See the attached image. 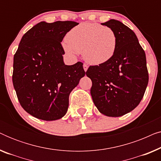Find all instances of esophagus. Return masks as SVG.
I'll return each instance as SVG.
<instances>
[{
	"label": "esophagus",
	"instance_id": "1",
	"mask_svg": "<svg viewBox=\"0 0 161 161\" xmlns=\"http://www.w3.org/2000/svg\"><path fill=\"white\" fill-rule=\"evenodd\" d=\"M83 69H84L85 72H86L88 69V65L86 64H83Z\"/></svg>",
	"mask_w": 161,
	"mask_h": 161
}]
</instances>
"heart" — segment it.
I'll use <instances>...</instances> for the list:
<instances>
[{
  "label": "heart",
  "mask_w": 161,
  "mask_h": 161,
  "mask_svg": "<svg viewBox=\"0 0 161 161\" xmlns=\"http://www.w3.org/2000/svg\"><path fill=\"white\" fill-rule=\"evenodd\" d=\"M117 45V36L112 28L99 23H82L67 33L63 48L68 56L74 57L82 52L86 61L100 65L113 58Z\"/></svg>",
  "instance_id": "heart-1"
}]
</instances>
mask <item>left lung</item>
I'll use <instances>...</instances> for the list:
<instances>
[{"label": "left lung", "mask_w": 161, "mask_h": 161, "mask_svg": "<svg viewBox=\"0 0 161 161\" xmlns=\"http://www.w3.org/2000/svg\"><path fill=\"white\" fill-rule=\"evenodd\" d=\"M101 24L116 32L117 49L111 60L90 66L86 74L92 81L90 92L99 111L118 117L133 111L144 97L149 81L146 55L135 33L122 23L110 19Z\"/></svg>", "instance_id": "1"}]
</instances>
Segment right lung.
Here are the masks:
<instances>
[{"instance_id":"right-lung-1","label":"right lung","mask_w":161,"mask_h":161,"mask_svg":"<svg viewBox=\"0 0 161 161\" xmlns=\"http://www.w3.org/2000/svg\"><path fill=\"white\" fill-rule=\"evenodd\" d=\"M78 25L73 21L40 22L22 37L14 56L12 82L23 109L53 121L67 113L70 92L85 75L83 63L65 65L64 37Z\"/></svg>"}]
</instances>
